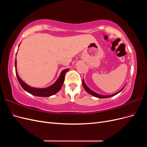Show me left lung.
I'll use <instances>...</instances> for the list:
<instances>
[{
    "label": "left lung",
    "instance_id": "obj_1",
    "mask_svg": "<svg viewBox=\"0 0 147 147\" xmlns=\"http://www.w3.org/2000/svg\"><path fill=\"white\" fill-rule=\"evenodd\" d=\"M83 87H84V90H85L86 91V92H88L89 94H90L91 95H92V96H94V97H97V98H108V97H111L114 96H115V95H117V94H118L119 92H121V91L123 90V89L124 88V86H125L126 84L122 88V89H121V90H120L119 91H118L117 92L115 93V94H113L109 95V96L101 95V94H98V93H97V92H94V91H93L92 90H91L90 88L88 87V86L86 84L85 82H84V79H83Z\"/></svg>",
    "mask_w": 147,
    "mask_h": 147
}]
</instances>
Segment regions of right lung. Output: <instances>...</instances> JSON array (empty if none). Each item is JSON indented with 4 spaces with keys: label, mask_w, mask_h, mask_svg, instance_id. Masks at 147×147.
Here are the masks:
<instances>
[{
    "label": "right lung",
    "mask_w": 147,
    "mask_h": 147,
    "mask_svg": "<svg viewBox=\"0 0 147 147\" xmlns=\"http://www.w3.org/2000/svg\"><path fill=\"white\" fill-rule=\"evenodd\" d=\"M69 70V69H66L62 71L60 74L59 77L57 79V80L50 86H48L46 88H34L26 84L22 80V79L19 77V75L18 74V72H17L16 58L15 59L16 75L18 78V80L20 85L26 91L30 93V94L35 96H38V97H49V96L55 94L56 93L58 92L61 90V88L62 86H63V84L64 83L65 74Z\"/></svg>",
    "instance_id": "obj_1"
}]
</instances>
